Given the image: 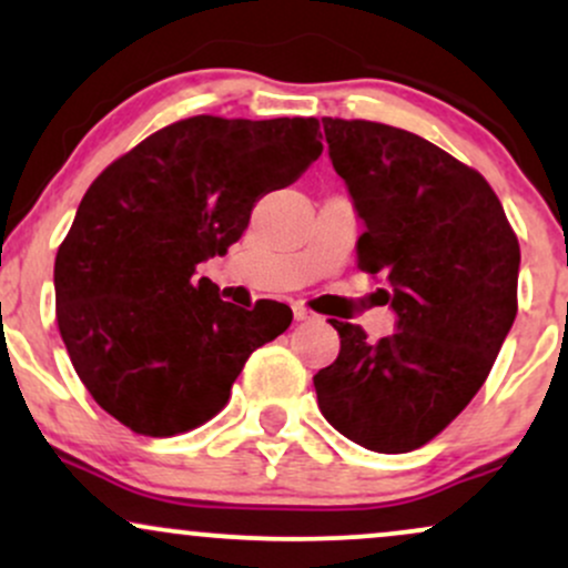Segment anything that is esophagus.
<instances>
[{
	"instance_id": "esophagus-1",
	"label": "esophagus",
	"mask_w": 568,
	"mask_h": 568,
	"mask_svg": "<svg viewBox=\"0 0 568 568\" xmlns=\"http://www.w3.org/2000/svg\"><path fill=\"white\" fill-rule=\"evenodd\" d=\"M310 317H312V312L306 310L304 304H293V321L302 323V321H310Z\"/></svg>"
}]
</instances>
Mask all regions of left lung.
Wrapping results in <instances>:
<instances>
[{
	"label": "left lung",
	"mask_w": 568,
	"mask_h": 568,
	"mask_svg": "<svg viewBox=\"0 0 568 568\" xmlns=\"http://www.w3.org/2000/svg\"><path fill=\"white\" fill-rule=\"evenodd\" d=\"M323 130L363 221L357 266L389 285L397 331L374 344L331 321L342 349L315 374L317 406L357 446L406 454L484 387L518 312V237L484 175L435 143L366 120Z\"/></svg>",
	"instance_id": "1"
}]
</instances>
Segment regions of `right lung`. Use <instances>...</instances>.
Instances as JSON below:
<instances>
[{
    "label": "right lung",
    "instance_id": "obj_1",
    "mask_svg": "<svg viewBox=\"0 0 568 568\" xmlns=\"http://www.w3.org/2000/svg\"><path fill=\"white\" fill-rule=\"evenodd\" d=\"M315 116H189L114 160L55 256V315L77 376L106 414L168 438L216 416L253 349L293 321L219 296L197 264L243 237L266 192L323 152Z\"/></svg>",
    "mask_w": 568,
    "mask_h": 568
}]
</instances>
